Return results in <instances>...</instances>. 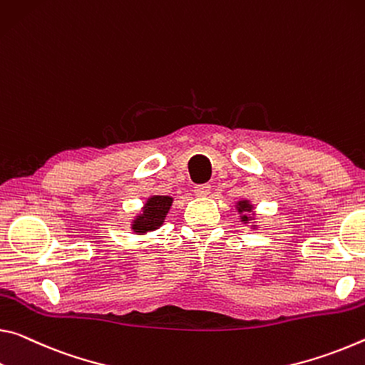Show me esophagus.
Returning <instances> with one entry per match:
<instances>
[{
    "label": "esophagus",
    "mask_w": 365,
    "mask_h": 365,
    "mask_svg": "<svg viewBox=\"0 0 365 365\" xmlns=\"http://www.w3.org/2000/svg\"><path fill=\"white\" fill-rule=\"evenodd\" d=\"M210 193H211V185L203 183V185H196L195 187V195L200 196V198H205V196H207Z\"/></svg>",
    "instance_id": "1"
}]
</instances>
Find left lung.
<instances>
[{
	"mask_svg": "<svg viewBox=\"0 0 365 365\" xmlns=\"http://www.w3.org/2000/svg\"><path fill=\"white\" fill-rule=\"evenodd\" d=\"M237 212L240 214V221L244 224H250L252 222V229H258V225L255 224V206L250 203V200H240L235 203Z\"/></svg>",
	"mask_w": 365,
	"mask_h": 365,
	"instance_id": "left-lung-1",
	"label": "left lung"
}]
</instances>
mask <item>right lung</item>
I'll use <instances>...</instances> for the list:
<instances>
[{
  "instance_id": "1",
  "label": "right lung",
  "mask_w": 365,
  "mask_h": 365,
  "mask_svg": "<svg viewBox=\"0 0 365 365\" xmlns=\"http://www.w3.org/2000/svg\"><path fill=\"white\" fill-rule=\"evenodd\" d=\"M173 203L172 196L153 195L143 205L141 211L131 219V230L136 235H146L148 232L158 230L165 222L167 214L170 211Z\"/></svg>"
}]
</instances>
